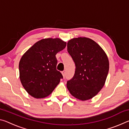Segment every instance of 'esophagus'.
<instances>
[{"label":"esophagus","instance_id":"esophagus-1","mask_svg":"<svg viewBox=\"0 0 129 129\" xmlns=\"http://www.w3.org/2000/svg\"><path fill=\"white\" fill-rule=\"evenodd\" d=\"M61 73H62V75L63 76V77H64V78L65 76V72L64 71H62V72H61Z\"/></svg>","mask_w":129,"mask_h":129}]
</instances>
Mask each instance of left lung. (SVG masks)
Masks as SVG:
<instances>
[{
    "label": "left lung",
    "mask_w": 129,
    "mask_h": 129,
    "mask_svg": "<svg viewBox=\"0 0 129 129\" xmlns=\"http://www.w3.org/2000/svg\"><path fill=\"white\" fill-rule=\"evenodd\" d=\"M67 50L76 65L75 75L67 81L68 89L80 100L92 99L105 83L109 69L108 56L97 43L87 38L69 40Z\"/></svg>",
    "instance_id": "obj_1"
}]
</instances>
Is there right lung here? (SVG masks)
<instances>
[{"label": "right lung", "instance_id": "obj_1", "mask_svg": "<svg viewBox=\"0 0 129 129\" xmlns=\"http://www.w3.org/2000/svg\"><path fill=\"white\" fill-rule=\"evenodd\" d=\"M61 39H44L36 42L21 57L20 80L27 93L36 99L51 94L59 84L62 74L56 69V54L66 47Z\"/></svg>", "mask_w": 129, "mask_h": 129}]
</instances>
